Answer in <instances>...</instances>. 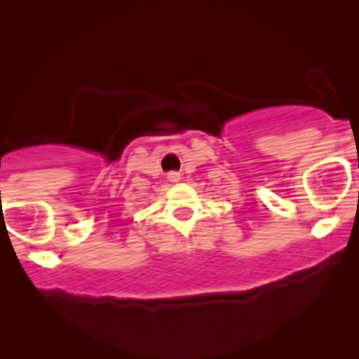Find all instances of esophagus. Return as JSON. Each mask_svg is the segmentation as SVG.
<instances>
[{
	"instance_id": "esophagus-1",
	"label": "esophagus",
	"mask_w": 359,
	"mask_h": 359,
	"mask_svg": "<svg viewBox=\"0 0 359 359\" xmlns=\"http://www.w3.org/2000/svg\"><path fill=\"white\" fill-rule=\"evenodd\" d=\"M167 177H169V182H172V183H176V182H180V180H182L180 172H169V174H167Z\"/></svg>"
}]
</instances>
